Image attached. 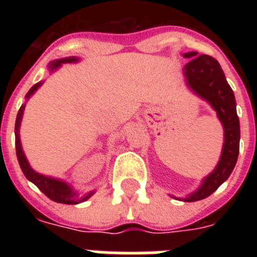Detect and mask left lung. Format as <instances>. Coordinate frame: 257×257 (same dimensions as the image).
<instances>
[{
    "label": "left lung",
    "instance_id": "left-lung-1",
    "mask_svg": "<svg viewBox=\"0 0 257 257\" xmlns=\"http://www.w3.org/2000/svg\"><path fill=\"white\" fill-rule=\"evenodd\" d=\"M183 56L191 58L183 69L188 89L211 105L224 129L223 149L215 169L203 179L195 192L179 199L192 203L211 196L232 173L239 156L240 122L236 112L235 94L219 62L207 54L199 56L197 52H188Z\"/></svg>",
    "mask_w": 257,
    "mask_h": 257
}]
</instances>
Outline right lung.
Here are the masks:
<instances>
[{
  "mask_svg": "<svg viewBox=\"0 0 257 257\" xmlns=\"http://www.w3.org/2000/svg\"><path fill=\"white\" fill-rule=\"evenodd\" d=\"M80 61L78 57H65V58H58V60H54L49 64V72L53 73L54 70H57L60 66H62V64H74V62ZM44 84V81H40L37 84H34L30 90L26 93L25 98L29 100L30 97L33 96L36 90H37L40 86ZM25 105L22 104L20 110L17 113V118H16V126H14V135H16V152H17V159L18 163H20V167H21L24 175L29 181L36 185V187L40 189V191L49 197L50 200H53L56 203L61 204H80L82 201L88 200L90 196L94 193V191L89 192L88 195H80L73 187H70L69 184L62 181L60 179H54V177H50V176H45L38 173V172L34 171L32 167H30L29 161L26 159L25 153H24V149H22L21 145V139H20V126H21L22 121V114H24V110H25Z\"/></svg>",
  "mask_w": 257,
  "mask_h": 257,
  "instance_id": "1",
  "label": "right lung"
}]
</instances>
